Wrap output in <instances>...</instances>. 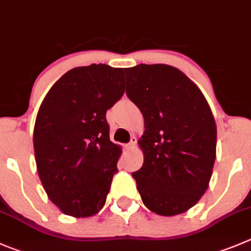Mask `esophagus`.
Listing matches in <instances>:
<instances>
[{
	"label": "esophagus",
	"mask_w": 251,
	"mask_h": 251,
	"mask_svg": "<svg viewBox=\"0 0 251 251\" xmlns=\"http://www.w3.org/2000/svg\"><path fill=\"white\" fill-rule=\"evenodd\" d=\"M135 143H137V138H135V137H132V140H130L129 144L126 145V149H127V150H132V149H134V148H135Z\"/></svg>",
	"instance_id": "34e87169"
}]
</instances>
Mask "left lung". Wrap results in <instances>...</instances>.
<instances>
[{"label": "left lung", "mask_w": 251, "mask_h": 251, "mask_svg": "<svg viewBox=\"0 0 251 251\" xmlns=\"http://www.w3.org/2000/svg\"><path fill=\"white\" fill-rule=\"evenodd\" d=\"M127 95L144 117L138 145L144 163L133 173L142 201L160 216L185 213L208 188L217 126L206 97L166 64L126 69Z\"/></svg>", "instance_id": "left-lung-1"}]
</instances>
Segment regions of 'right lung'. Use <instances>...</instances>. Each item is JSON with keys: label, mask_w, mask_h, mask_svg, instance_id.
Here are the masks:
<instances>
[{"label": "right lung", "mask_w": 251, "mask_h": 251, "mask_svg": "<svg viewBox=\"0 0 251 251\" xmlns=\"http://www.w3.org/2000/svg\"><path fill=\"white\" fill-rule=\"evenodd\" d=\"M122 68L78 66L45 95L33 130L38 175L63 213L87 218L106 203L122 147L109 140L106 119L124 94Z\"/></svg>", "instance_id": "obj_1"}]
</instances>
